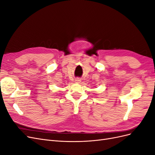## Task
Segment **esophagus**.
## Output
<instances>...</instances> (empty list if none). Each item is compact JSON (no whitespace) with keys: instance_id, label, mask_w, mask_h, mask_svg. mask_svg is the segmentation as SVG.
<instances>
[{"instance_id":"obj_1","label":"esophagus","mask_w":155,"mask_h":155,"mask_svg":"<svg viewBox=\"0 0 155 155\" xmlns=\"http://www.w3.org/2000/svg\"><path fill=\"white\" fill-rule=\"evenodd\" d=\"M75 81H76V83H80L81 82V79H79V78H76V79H75Z\"/></svg>"}]
</instances>
